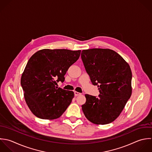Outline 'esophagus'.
Wrapping results in <instances>:
<instances>
[{
    "label": "esophagus",
    "mask_w": 152,
    "mask_h": 152,
    "mask_svg": "<svg viewBox=\"0 0 152 152\" xmlns=\"http://www.w3.org/2000/svg\"><path fill=\"white\" fill-rule=\"evenodd\" d=\"M74 94H75V96H79V95H81V94L80 93H79V92H76V91H75V92H74Z\"/></svg>",
    "instance_id": "34e87169"
}]
</instances>
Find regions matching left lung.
<instances>
[{"label":"left lung","mask_w":152,"mask_h":152,"mask_svg":"<svg viewBox=\"0 0 152 152\" xmlns=\"http://www.w3.org/2000/svg\"><path fill=\"white\" fill-rule=\"evenodd\" d=\"M81 58L94 85H98V97L85 95L82 105L86 118L96 124H107L121 114L132 93V73L129 64L110 49L83 50Z\"/></svg>","instance_id":"1"}]
</instances>
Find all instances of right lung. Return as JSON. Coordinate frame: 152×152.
I'll return each instance as SVG.
<instances>
[{"label": "right lung", "instance_id": "right-lung-1", "mask_svg": "<svg viewBox=\"0 0 152 152\" xmlns=\"http://www.w3.org/2000/svg\"><path fill=\"white\" fill-rule=\"evenodd\" d=\"M80 52L42 49L29 59L20 84L26 103L36 117L45 120L58 118L70 104L74 92L56 85L64 81V76L78 60Z\"/></svg>", "mask_w": 152, "mask_h": 152}]
</instances>
